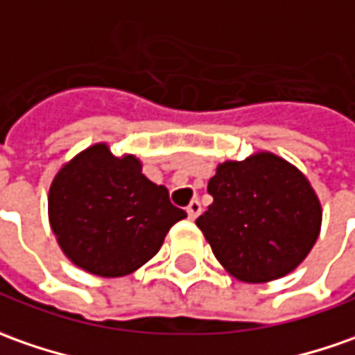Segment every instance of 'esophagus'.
<instances>
[{
  "instance_id": "esophagus-1",
  "label": "esophagus",
  "mask_w": 355,
  "mask_h": 355,
  "mask_svg": "<svg viewBox=\"0 0 355 355\" xmlns=\"http://www.w3.org/2000/svg\"><path fill=\"white\" fill-rule=\"evenodd\" d=\"M187 212H189L190 220H194V218L202 212V204L198 200H192L189 206H187Z\"/></svg>"
}]
</instances>
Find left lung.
Wrapping results in <instances>:
<instances>
[{
  "mask_svg": "<svg viewBox=\"0 0 355 355\" xmlns=\"http://www.w3.org/2000/svg\"><path fill=\"white\" fill-rule=\"evenodd\" d=\"M214 202L196 226L216 259L245 283L291 273L320 232L322 210L299 168L273 153L218 165L208 182Z\"/></svg>",
  "mask_w": 355,
  "mask_h": 355,
  "instance_id": "obj_1",
  "label": "left lung"
}]
</instances>
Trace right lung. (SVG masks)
Listing matches in <instances>:
<instances>
[{"instance_id":"1","label":"right lung","mask_w":355,"mask_h":355,"mask_svg":"<svg viewBox=\"0 0 355 355\" xmlns=\"http://www.w3.org/2000/svg\"><path fill=\"white\" fill-rule=\"evenodd\" d=\"M49 218L74 265L92 275L121 277L149 261L187 212L171 204L163 184L141 173L133 155L119 159L98 143L58 171Z\"/></svg>"}]
</instances>
